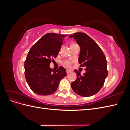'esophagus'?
Instances as JSON below:
<instances>
[{
  "label": "esophagus",
  "mask_w": 130,
  "mask_h": 130,
  "mask_svg": "<svg viewBox=\"0 0 130 130\" xmlns=\"http://www.w3.org/2000/svg\"><path fill=\"white\" fill-rule=\"evenodd\" d=\"M72 70H70V69H67V70H66V72H67V74H68V73H69L70 72H71Z\"/></svg>",
  "instance_id": "esophagus-1"
}]
</instances>
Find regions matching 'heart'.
I'll use <instances>...</instances> for the list:
<instances>
[{"label": "heart", "instance_id": "obj_1", "mask_svg": "<svg viewBox=\"0 0 130 130\" xmlns=\"http://www.w3.org/2000/svg\"><path fill=\"white\" fill-rule=\"evenodd\" d=\"M72 63H73V62L71 61L66 60L62 62V64L66 67H69L71 66Z\"/></svg>", "mask_w": 130, "mask_h": 130}]
</instances>
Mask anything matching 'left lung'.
Instances as JSON below:
<instances>
[{
  "mask_svg": "<svg viewBox=\"0 0 130 130\" xmlns=\"http://www.w3.org/2000/svg\"><path fill=\"white\" fill-rule=\"evenodd\" d=\"M80 47L78 57L80 67H85L86 73L81 75L75 70L77 78L71 84L74 92L82 96H92L103 87L107 76V62L101 48L92 38L83 32H76L70 35Z\"/></svg>",
  "mask_w": 130,
  "mask_h": 130,
  "instance_id": "8db88e82",
  "label": "left lung"
}]
</instances>
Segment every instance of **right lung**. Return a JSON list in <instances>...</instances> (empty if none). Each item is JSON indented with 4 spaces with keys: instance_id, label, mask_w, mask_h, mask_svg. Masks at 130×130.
<instances>
[{
    "instance_id": "1",
    "label": "right lung",
    "mask_w": 130,
    "mask_h": 130,
    "mask_svg": "<svg viewBox=\"0 0 130 130\" xmlns=\"http://www.w3.org/2000/svg\"><path fill=\"white\" fill-rule=\"evenodd\" d=\"M66 36L46 34L31 47L27 54L24 63L25 78L31 89L38 95H48L55 92L60 81L67 75L63 67L55 71L49 67L52 59L57 57Z\"/></svg>"
}]
</instances>
